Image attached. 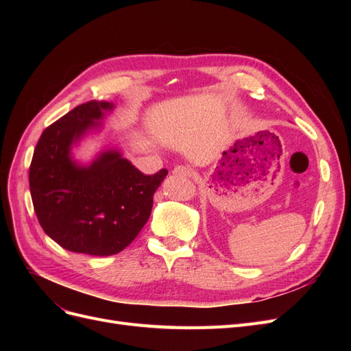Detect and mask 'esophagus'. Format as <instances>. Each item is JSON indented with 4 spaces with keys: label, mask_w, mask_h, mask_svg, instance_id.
Returning a JSON list of instances; mask_svg holds the SVG:
<instances>
[{
    "label": "esophagus",
    "mask_w": 351,
    "mask_h": 351,
    "mask_svg": "<svg viewBox=\"0 0 351 351\" xmlns=\"http://www.w3.org/2000/svg\"><path fill=\"white\" fill-rule=\"evenodd\" d=\"M173 174H174V176H182V177H189L190 174H192V169H190V168L186 167V165H177V167L173 169Z\"/></svg>",
    "instance_id": "esophagus-1"
}]
</instances>
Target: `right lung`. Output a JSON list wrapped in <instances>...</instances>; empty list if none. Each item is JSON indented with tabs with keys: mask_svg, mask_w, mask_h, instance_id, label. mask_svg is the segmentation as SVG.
<instances>
[{
	"mask_svg": "<svg viewBox=\"0 0 351 351\" xmlns=\"http://www.w3.org/2000/svg\"><path fill=\"white\" fill-rule=\"evenodd\" d=\"M114 110L111 102L79 105L44 130L32 158L29 186L39 224L70 252L111 256L125 249L149 219L154 193L168 174L145 176L117 147L76 159L74 147L99 134Z\"/></svg>",
	"mask_w": 351,
	"mask_h": 351,
	"instance_id": "right-lung-1",
	"label": "right lung"
}]
</instances>
